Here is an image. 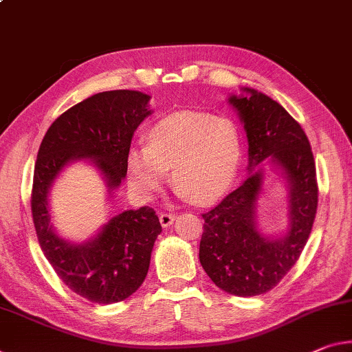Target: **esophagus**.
Returning <instances> with one entry per match:
<instances>
[{
  "label": "esophagus",
  "instance_id": "esophagus-1",
  "mask_svg": "<svg viewBox=\"0 0 352 352\" xmlns=\"http://www.w3.org/2000/svg\"><path fill=\"white\" fill-rule=\"evenodd\" d=\"M175 214H172V213H161L160 214V222H161V226L163 227H169L172 222L175 221Z\"/></svg>",
  "mask_w": 352,
  "mask_h": 352
}]
</instances>
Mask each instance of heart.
<instances>
[{
	"mask_svg": "<svg viewBox=\"0 0 352 352\" xmlns=\"http://www.w3.org/2000/svg\"><path fill=\"white\" fill-rule=\"evenodd\" d=\"M243 142L236 124L227 117L180 111L155 122L146 147L128 155V180L142 200L161 191L172 169L182 197L197 205L219 200L232 186L241 163Z\"/></svg>",
	"mask_w": 352,
	"mask_h": 352,
	"instance_id": "obj_1",
	"label": "heart"
}]
</instances>
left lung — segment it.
<instances>
[{"mask_svg": "<svg viewBox=\"0 0 352 352\" xmlns=\"http://www.w3.org/2000/svg\"><path fill=\"white\" fill-rule=\"evenodd\" d=\"M230 97L249 141V178L202 214L205 224L199 258L216 287L235 296H258L274 288L296 263L314 227L318 208L316 167L309 138L274 100L254 89ZM267 155L290 185V227L276 240L254 227L256 199L263 171L254 167Z\"/></svg>", "mask_w": 352, "mask_h": 352, "instance_id": "8db88e82", "label": "left lung"}]
</instances>
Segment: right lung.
Listing matches in <instances>:
<instances>
[{"instance_id":"obj_1","label":"right lung","mask_w":352,"mask_h":352,"mask_svg":"<svg viewBox=\"0 0 352 352\" xmlns=\"http://www.w3.org/2000/svg\"><path fill=\"white\" fill-rule=\"evenodd\" d=\"M150 97L138 91H108L72 106L48 128L38 147L31 211L38 244L50 265L72 292L91 302L114 304L142 285L161 224L155 210L141 206L113 217L85 244L58 236L50 224L48 191L63 167L91 160L109 191L126 175L136 128L150 114Z\"/></svg>"}]
</instances>
